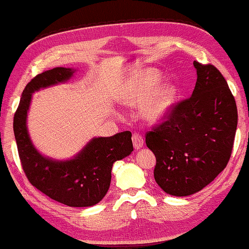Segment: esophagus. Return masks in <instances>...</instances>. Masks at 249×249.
I'll list each match as a JSON object with an SVG mask.
<instances>
[{"label": "esophagus", "mask_w": 249, "mask_h": 249, "mask_svg": "<svg viewBox=\"0 0 249 249\" xmlns=\"http://www.w3.org/2000/svg\"><path fill=\"white\" fill-rule=\"evenodd\" d=\"M132 141H133V145H134L135 150H139L143 146V137L141 136L140 134H137V133H134L132 136Z\"/></svg>", "instance_id": "34e87169"}]
</instances>
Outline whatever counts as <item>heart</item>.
<instances>
[{
    "instance_id": "obj_1",
    "label": "heart",
    "mask_w": 249,
    "mask_h": 249,
    "mask_svg": "<svg viewBox=\"0 0 249 249\" xmlns=\"http://www.w3.org/2000/svg\"><path fill=\"white\" fill-rule=\"evenodd\" d=\"M159 81L160 76L155 70H142L131 78L129 86L123 96L124 103L135 105L144 101L153 91L142 107L144 117L151 122L160 120L168 113L177 94L176 87L171 84H162L156 89Z\"/></svg>"
}]
</instances>
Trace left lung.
<instances>
[{
    "label": "left lung",
    "mask_w": 249,
    "mask_h": 249,
    "mask_svg": "<svg viewBox=\"0 0 249 249\" xmlns=\"http://www.w3.org/2000/svg\"><path fill=\"white\" fill-rule=\"evenodd\" d=\"M194 66L196 81L191 97L172 105L145 136L157 158L155 181L177 196L200 191L226 168L238 121L235 98L219 70L198 61Z\"/></svg>",
    "instance_id": "8db88e82"
}]
</instances>
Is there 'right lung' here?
Listing matches in <instances>:
<instances>
[{"label": "right lung", "mask_w": 249, "mask_h": 249, "mask_svg": "<svg viewBox=\"0 0 249 249\" xmlns=\"http://www.w3.org/2000/svg\"><path fill=\"white\" fill-rule=\"evenodd\" d=\"M73 72L71 68L57 67L31 79L14 114L13 131L22 169L33 187L66 206L90 207L101 201L108 191L114 162L132 153V133L125 131L109 137H95L71 160L55 161L36 151L27 128L33 92L64 83Z\"/></svg>", "instance_id": "add662e5"}]
</instances>
